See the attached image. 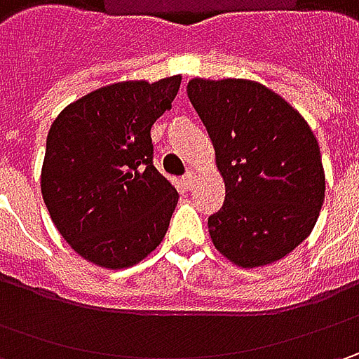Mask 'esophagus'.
<instances>
[{"label": "esophagus", "mask_w": 359, "mask_h": 359, "mask_svg": "<svg viewBox=\"0 0 359 359\" xmlns=\"http://www.w3.org/2000/svg\"><path fill=\"white\" fill-rule=\"evenodd\" d=\"M196 184V173L194 172H187L186 175H184V186L186 187H191Z\"/></svg>", "instance_id": "34e87169"}]
</instances>
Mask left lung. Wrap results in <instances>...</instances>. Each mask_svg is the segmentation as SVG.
<instances>
[{
  "label": "left lung",
  "instance_id": "8db88e82",
  "mask_svg": "<svg viewBox=\"0 0 359 359\" xmlns=\"http://www.w3.org/2000/svg\"><path fill=\"white\" fill-rule=\"evenodd\" d=\"M187 97L226 182V201L208 219L217 252L240 268L282 259L310 236L324 203V165L308 121L250 79L196 77Z\"/></svg>",
  "mask_w": 359,
  "mask_h": 359
}]
</instances>
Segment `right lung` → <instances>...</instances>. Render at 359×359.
Instances as JSON below:
<instances>
[{"instance_id":"1","label":"right lung","mask_w":359,"mask_h":359,"mask_svg":"<svg viewBox=\"0 0 359 359\" xmlns=\"http://www.w3.org/2000/svg\"><path fill=\"white\" fill-rule=\"evenodd\" d=\"M182 77L121 81L69 104L51 123L41 196L77 254L130 268L158 248L177 189L154 168L151 126L172 109Z\"/></svg>"}]
</instances>
